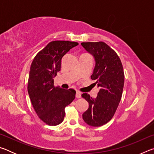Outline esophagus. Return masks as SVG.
I'll return each instance as SVG.
<instances>
[{
	"label": "esophagus",
	"instance_id": "obj_1",
	"mask_svg": "<svg viewBox=\"0 0 154 154\" xmlns=\"http://www.w3.org/2000/svg\"><path fill=\"white\" fill-rule=\"evenodd\" d=\"M76 98H81L82 97V93H81L79 91H77V92H76Z\"/></svg>",
	"mask_w": 154,
	"mask_h": 154
}]
</instances>
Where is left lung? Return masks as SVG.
<instances>
[{"label": "left lung", "mask_w": 154, "mask_h": 154, "mask_svg": "<svg viewBox=\"0 0 154 154\" xmlns=\"http://www.w3.org/2000/svg\"><path fill=\"white\" fill-rule=\"evenodd\" d=\"M85 50L94 57L96 64L91 79L100 90L95 98L87 93L82 96L89 103L83 119L91 126H101L113 118L120 102L124 84L123 66L118 54L107 44L82 43Z\"/></svg>", "instance_id": "8db88e82"}]
</instances>
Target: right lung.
<instances>
[{
	"label": "right lung",
	"mask_w": 154,
	"mask_h": 154,
	"mask_svg": "<svg viewBox=\"0 0 154 154\" xmlns=\"http://www.w3.org/2000/svg\"><path fill=\"white\" fill-rule=\"evenodd\" d=\"M78 45L72 41H51L36 54L31 64L28 94L38 118L49 126L62 123L65 107L75 99V90L54 86V78L60 71L63 56Z\"/></svg>",
	"instance_id": "obj_1"
}]
</instances>
